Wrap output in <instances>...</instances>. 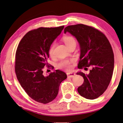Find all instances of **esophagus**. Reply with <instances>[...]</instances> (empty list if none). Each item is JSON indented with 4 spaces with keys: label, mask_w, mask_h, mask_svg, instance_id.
Wrapping results in <instances>:
<instances>
[{
    "label": "esophagus",
    "mask_w": 123,
    "mask_h": 123,
    "mask_svg": "<svg viewBox=\"0 0 123 123\" xmlns=\"http://www.w3.org/2000/svg\"><path fill=\"white\" fill-rule=\"evenodd\" d=\"M68 78H73L74 76L75 75V73H68Z\"/></svg>",
    "instance_id": "34e87169"
}]
</instances>
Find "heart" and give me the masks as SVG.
I'll return each mask as SVG.
<instances>
[{"instance_id": "1", "label": "heart", "mask_w": 123, "mask_h": 123, "mask_svg": "<svg viewBox=\"0 0 123 123\" xmlns=\"http://www.w3.org/2000/svg\"><path fill=\"white\" fill-rule=\"evenodd\" d=\"M63 40L66 46L69 47L70 45L76 43L75 39L73 37L71 36H65L63 37ZM55 43H53L50 45L49 48V54L50 56H52L53 55L54 49H55ZM73 61L69 60H63L61 61L60 63L58 64V67L60 68H65L66 70H70L71 68V63L73 62Z\"/></svg>"}]
</instances>
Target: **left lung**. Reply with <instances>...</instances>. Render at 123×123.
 <instances>
[{
  "label": "left lung",
  "instance_id": "obj_1",
  "mask_svg": "<svg viewBox=\"0 0 123 123\" xmlns=\"http://www.w3.org/2000/svg\"><path fill=\"white\" fill-rule=\"evenodd\" d=\"M67 32L76 37L79 44L78 68H91L89 74L81 71L76 73L83 76L84 80L78 87V93L86 99L97 98L107 89L112 76L114 55L110 43L100 31L83 24L67 26L65 34Z\"/></svg>",
  "mask_w": 123,
  "mask_h": 123
}]
</instances>
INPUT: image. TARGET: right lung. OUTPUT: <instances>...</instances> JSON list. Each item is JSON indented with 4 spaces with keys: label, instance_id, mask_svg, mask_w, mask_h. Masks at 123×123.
<instances>
[{
    "label": "right lung",
    "instance_id": "right-lung-1",
    "mask_svg": "<svg viewBox=\"0 0 123 123\" xmlns=\"http://www.w3.org/2000/svg\"><path fill=\"white\" fill-rule=\"evenodd\" d=\"M64 26L40 27L30 31L22 37L16 53L15 72L21 86L37 102L47 104L57 97L61 83L67 78L64 72L56 70L44 76L48 66L49 48Z\"/></svg>",
    "mask_w": 123,
    "mask_h": 123
}]
</instances>
